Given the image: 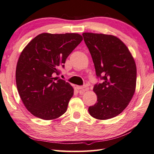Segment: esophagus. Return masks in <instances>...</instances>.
Instances as JSON below:
<instances>
[{
  "instance_id": "esophagus-1",
  "label": "esophagus",
  "mask_w": 154,
  "mask_h": 154,
  "mask_svg": "<svg viewBox=\"0 0 154 154\" xmlns=\"http://www.w3.org/2000/svg\"><path fill=\"white\" fill-rule=\"evenodd\" d=\"M76 88L78 90L79 92H85L87 91L88 90V86H76Z\"/></svg>"
}]
</instances>
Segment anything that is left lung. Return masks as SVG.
Returning a JSON list of instances; mask_svg holds the SVG:
<instances>
[{
    "label": "left lung",
    "mask_w": 154,
    "mask_h": 154,
    "mask_svg": "<svg viewBox=\"0 0 154 154\" xmlns=\"http://www.w3.org/2000/svg\"><path fill=\"white\" fill-rule=\"evenodd\" d=\"M82 35L97 76L104 80L94 86L97 103L89 106V114L98 120L109 119L122 112L134 95L137 80L135 60L126 45L115 35L93 33H83Z\"/></svg>",
    "instance_id": "8db88e82"
}]
</instances>
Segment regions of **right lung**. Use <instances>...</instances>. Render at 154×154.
Returning a JSON list of instances; mask_svg holds the SVG:
<instances>
[{"label":"right lung","instance_id":"right-lung-1","mask_svg":"<svg viewBox=\"0 0 154 154\" xmlns=\"http://www.w3.org/2000/svg\"><path fill=\"white\" fill-rule=\"evenodd\" d=\"M78 33L37 35L21 51L16 68L17 91L22 102L35 117L43 120L59 118L67 111L74 88L54 78L66 60L82 41Z\"/></svg>","mask_w":154,"mask_h":154}]
</instances>
